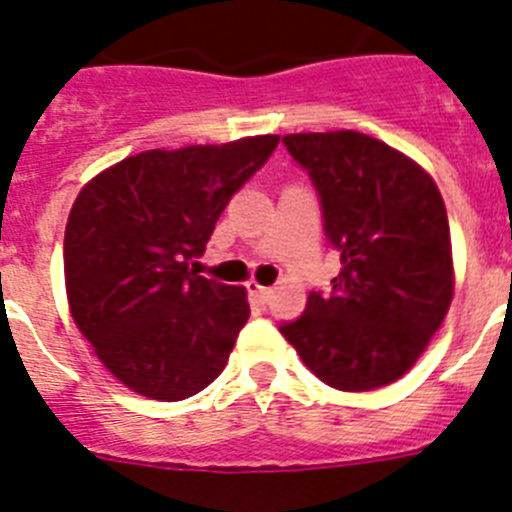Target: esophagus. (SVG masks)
Returning <instances> with one entry per match:
<instances>
[{
  "mask_svg": "<svg viewBox=\"0 0 512 512\" xmlns=\"http://www.w3.org/2000/svg\"><path fill=\"white\" fill-rule=\"evenodd\" d=\"M246 287H248V297H251L253 302H259V305H266V302L271 300V289L269 287H261V284L253 282V279L246 284Z\"/></svg>",
  "mask_w": 512,
  "mask_h": 512,
  "instance_id": "esophagus-1",
  "label": "esophagus"
}]
</instances>
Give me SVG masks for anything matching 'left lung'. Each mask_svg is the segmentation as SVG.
I'll use <instances>...</instances> for the list:
<instances>
[{"mask_svg":"<svg viewBox=\"0 0 512 512\" xmlns=\"http://www.w3.org/2000/svg\"><path fill=\"white\" fill-rule=\"evenodd\" d=\"M284 146L318 189L341 271L279 330L330 387H387L413 369L454 297L441 192L413 158L356 130L292 133Z\"/></svg>","mask_w":512,"mask_h":512,"instance_id":"8db88e82","label":"left lung"}]
</instances>
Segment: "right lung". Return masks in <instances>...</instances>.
<instances>
[{
  "label": "right lung",
  "mask_w": 512,
  "mask_h": 512,
  "mask_svg": "<svg viewBox=\"0 0 512 512\" xmlns=\"http://www.w3.org/2000/svg\"><path fill=\"white\" fill-rule=\"evenodd\" d=\"M279 135L153 148L81 187L63 235L69 310L128 390L187 400L215 382L246 325V287L200 277L217 217L266 164Z\"/></svg>",
  "instance_id": "1"
}]
</instances>
